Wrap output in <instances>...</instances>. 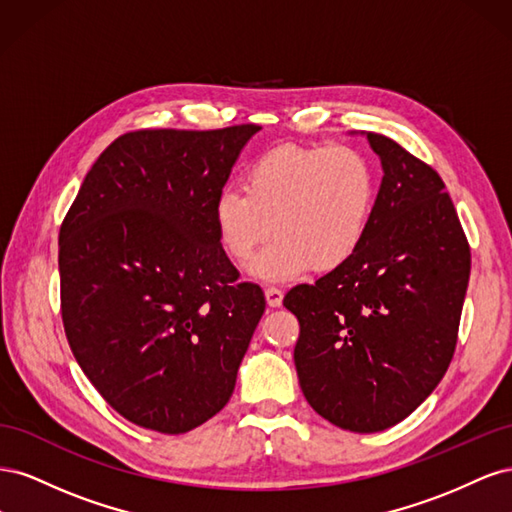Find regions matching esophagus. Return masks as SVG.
<instances>
[{
  "label": "esophagus",
  "instance_id": "1",
  "mask_svg": "<svg viewBox=\"0 0 512 512\" xmlns=\"http://www.w3.org/2000/svg\"><path fill=\"white\" fill-rule=\"evenodd\" d=\"M265 297H267L269 307H280L284 301V292L280 288L269 286V288H265Z\"/></svg>",
  "mask_w": 512,
  "mask_h": 512
}]
</instances>
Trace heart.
Here are the masks:
<instances>
[{
  "mask_svg": "<svg viewBox=\"0 0 512 512\" xmlns=\"http://www.w3.org/2000/svg\"><path fill=\"white\" fill-rule=\"evenodd\" d=\"M213 203L220 245L247 262L271 232L275 241L252 262V275L288 282L314 265L333 271L359 252L376 205L371 162L346 145H284L260 156Z\"/></svg>",
  "mask_w": 512,
  "mask_h": 512,
  "instance_id": "heart-1",
  "label": "heart"
}]
</instances>
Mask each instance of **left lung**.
Here are the masks:
<instances>
[{
	"label": "left lung",
	"mask_w": 512,
	"mask_h": 512,
	"mask_svg": "<svg viewBox=\"0 0 512 512\" xmlns=\"http://www.w3.org/2000/svg\"><path fill=\"white\" fill-rule=\"evenodd\" d=\"M365 136L384 177L359 252L284 297L301 327L305 399L356 433L397 425L436 389L470 280V245L440 175L391 138Z\"/></svg>",
	"instance_id": "left-lung-1"
}]
</instances>
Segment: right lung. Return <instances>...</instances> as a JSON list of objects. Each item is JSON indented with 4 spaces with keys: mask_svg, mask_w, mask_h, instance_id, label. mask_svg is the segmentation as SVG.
Instances as JSON below:
<instances>
[{
    "mask_svg": "<svg viewBox=\"0 0 512 512\" xmlns=\"http://www.w3.org/2000/svg\"><path fill=\"white\" fill-rule=\"evenodd\" d=\"M258 130L123 134L61 224L68 344L106 404L138 427L185 433L235 391L265 294L239 282L213 203Z\"/></svg>",
    "mask_w": 512,
    "mask_h": 512,
    "instance_id": "add662e5",
    "label": "right lung"
}]
</instances>
